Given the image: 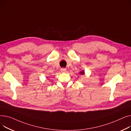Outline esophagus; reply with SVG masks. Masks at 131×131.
Returning <instances> with one entry per match:
<instances>
[{
	"label": "esophagus",
	"mask_w": 131,
	"mask_h": 131,
	"mask_svg": "<svg viewBox=\"0 0 131 131\" xmlns=\"http://www.w3.org/2000/svg\"><path fill=\"white\" fill-rule=\"evenodd\" d=\"M60 70H61V72H66L67 69L66 68H61Z\"/></svg>",
	"instance_id": "esophagus-1"
}]
</instances>
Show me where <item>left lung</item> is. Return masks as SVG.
I'll use <instances>...</instances> for the list:
<instances>
[{"instance_id":"8db88e82","label":"left lung","mask_w":131,"mask_h":131,"mask_svg":"<svg viewBox=\"0 0 131 131\" xmlns=\"http://www.w3.org/2000/svg\"><path fill=\"white\" fill-rule=\"evenodd\" d=\"M80 73L82 74H84V72H83V71H81V72H80Z\"/></svg>"}]
</instances>
